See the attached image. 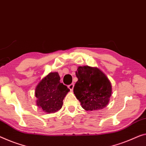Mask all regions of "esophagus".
<instances>
[{
  "label": "esophagus",
  "instance_id": "esophagus-1",
  "mask_svg": "<svg viewBox=\"0 0 146 146\" xmlns=\"http://www.w3.org/2000/svg\"><path fill=\"white\" fill-rule=\"evenodd\" d=\"M68 88L71 91H72L73 90V88H74V84H71L70 85L68 86Z\"/></svg>",
  "mask_w": 146,
  "mask_h": 146
}]
</instances>
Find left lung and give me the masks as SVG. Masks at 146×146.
<instances>
[{
    "instance_id": "1",
    "label": "left lung",
    "mask_w": 146,
    "mask_h": 146,
    "mask_svg": "<svg viewBox=\"0 0 146 146\" xmlns=\"http://www.w3.org/2000/svg\"><path fill=\"white\" fill-rule=\"evenodd\" d=\"M78 80L73 92L86 111L101 110L108 105L112 94L110 80L103 71L96 67H78L76 71Z\"/></svg>"
}]
</instances>
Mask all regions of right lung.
<instances>
[{
	"label": "right lung",
	"instance_id": "obj_1",
	"mask_svg": "<svg viewBox=\"0 0 146 146\" xmlns=\"http://www.w3.org/2000/svg\"><path fill=\"white\" fill-rule=\"evenodd\" d=\"M69 92V89L60 82L58 73L51 72L43 77L36 86V104L46 113H56L62 108L63 100Z\"/></svg>",
	"mask_w": 146,
	"mask_h": 146
}]
</instances>
